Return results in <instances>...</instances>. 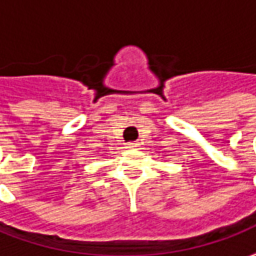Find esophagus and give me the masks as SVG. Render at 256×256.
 <instances>
[{"label": "esophagus", "instance_id": "obj_1", "mask_svg": "<svg viewBox=\"0 0 256 256\" xmlns=\"http://www.w3.org/2000/svg\"><path fill=\"white\" fill-rule=\"evenodd\" d=\"M126 147H128V148H137V147H138V144H137V143H128V144H126Z\"/></svg>", "mask_w": 256, "mask_h": 256}]
</instances>
